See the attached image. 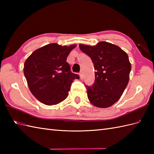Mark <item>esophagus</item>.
<instances>
[{
  "label": "esophagus",
  "mask_w": 154,
  "mask_h": 154,
  "mask_svg": "<svg viewBox=\"0 0 154 154\" xmlns=\"http://www.w3.org/2000/svg\"><path fill=\"white\" fill-rule=\"evenodd\" d=\"M79 76H80L81 79H83V75H82V73H79Z\"/></svg>",
  "instance_id": "34e87169"
}]
</instances>
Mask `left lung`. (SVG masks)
Masks as SVG:
<instances>
[{
	"mask_svg": "<svg viewBox=\"0 0 154 154\" xmlns=\"http://www.w3.org/2000/svg\"><path fill=\"white\" fill-rule=\"evenodd\" d=\"M80 50L92 60L96 71L92 86H87L91 103L99 108L110 107L122 96L128 83L131 63L120 47L106 42L96 45L79 44Z\"/></svg>",
	"mask_w": 154,
	"mask_h": 154,
	"instance_id": "8db88e82",
	"label": "left lung"
}]
</instances>
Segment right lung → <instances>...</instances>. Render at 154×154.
<instances>
[{
    "label": "right lung",
    "instance_id": "1",
    "mask_svg": "<svg viewBox=\"0 0 154 154\" xmlns=\"http://www.w3.org/2000/svg\"><path fill=\"white\" fill-rule=\"evenodd\" d=\"M76 47L50 44L35 50L24 65V74L29 89L46 105H55L67 97L71 83L78 75L71 73L67 57Z\"/></svg>",
    "mask_w": 154,
    "mask_h": 154
}]
</instances>
